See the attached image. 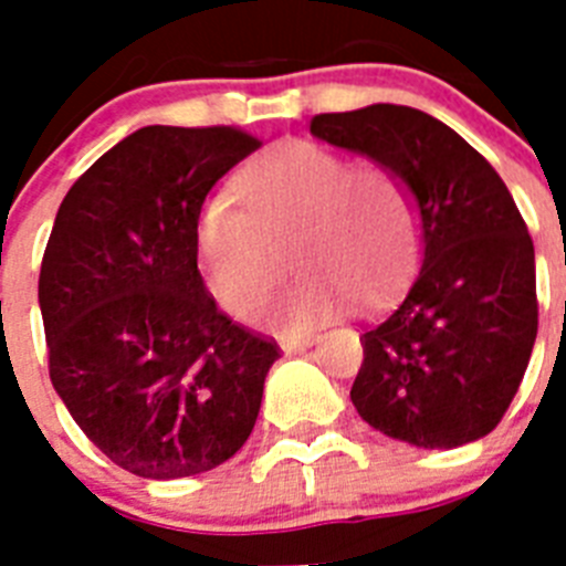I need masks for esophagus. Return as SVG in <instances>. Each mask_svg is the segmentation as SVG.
Returning a JSON list of instances; mask_svg holds the SVG:
<instances>
[{"mask_svg": "<svg viewBox=\"0 0 566 566\" xmlns=\"http://www.w3.org/2000/svg\"><path fill=\"white\" fill-rule=\"evenodd\" d=\"M317 343V334H297V337H283L280 339V348L286 354H294V352H303V348H308V345Z\"/></svg>", "mask_w": 566, "mask_h": 566, "instance_id": "1", "label": "esophagus"}]
</instances>
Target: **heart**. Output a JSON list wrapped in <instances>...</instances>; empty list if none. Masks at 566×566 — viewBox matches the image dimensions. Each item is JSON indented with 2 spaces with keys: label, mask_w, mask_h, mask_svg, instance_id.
<instances>
[{
  "label": "heart",
  "mask_w": 566,
  "mask_h": 566,
  "mask_svg": "<svg viewBox=\"0 0 566 566\" xmlns=\"http://www.w3.org/2000/svg\"><path fill=\"white\" fill-rule=\"evenodd\" d=\"M234 195L201 207L195 243L212 297L234 317L266 303L286 272L297 280L272 317L283 328H308L334 317L354 297L379 306L411 274L419 254V214L394 169L352 167L314 142H280L240 169Z\"/></svg>",
  "instance_id": "obj_1"
}]
</instances>
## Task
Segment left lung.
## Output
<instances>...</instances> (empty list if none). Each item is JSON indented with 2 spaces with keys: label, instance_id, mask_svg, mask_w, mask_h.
Wrapping results in <instances>:
<instances>
[{
  "label": "left lung",
  "instance_id": "1",
  "mask_svg": "<svg viewBox=\"0 0 566 566\" xmlns=\"http://www.w3.org/2000/svg\"><path fill=\"white\" fill-rule=\"evenodd\" d=\"M312 135L394 169L422 223L411 289L359 337L354 408L385 437L431 451L488 437L538 332L536 252L513 195L462 135L422 109L323 113Z\"/></svg>",
  "mask_w": 566,
  "mask_h": 566
}]
</instances>
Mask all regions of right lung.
<instances>
[{"label":"right lung","mask_w":566,"mask_h":566,"mask_svg":"<svg viewBox=\"0 0 566 566\" xmlns=\"http://www.w3.org/2000/svg\"><path fill=\"white\" fill-rule=\"evenodd\" d=\"M258 147L234 127H142L59 207L39 274L50 382L135 476L207 473L258 419L280 348L218 308L195 243L209 189Z\"/></svg>","instance_id":"add662e5"}]
</instances>
